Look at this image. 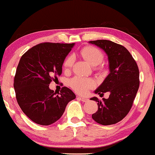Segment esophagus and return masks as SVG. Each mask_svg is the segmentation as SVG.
Masks as SVG:
<instances>
[{"instance_id": "34e87169", "label": "esophagus", "mask_w": 155, "mask_h": 155, "mask_svg": "<svg viewBox=\"0 0 155 155\" xmlns=\"http://www.w3.org/2000/svg\"><path fill=\"white\" fill-rule=\"evenodd\" d=\"M77 98L79 99V100H81V101L84 102L88 101V99H87V97H81V96H78Z\"/></svg>"}]
</instances>
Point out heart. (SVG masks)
I'll list each match as a JSON object with an SVG mask.
<instances>
[{
  "instance_id": "heart-1",
  "label": "heart",
  "mask_w": 155,
  "mask_h": 155,
  "mask_svg": "<svg viewBox=\"0 0 155 155\" xmlns=\"http://www.w3.org/2000/svg\"><path fill=\"white\" fill-rule=\"evenodd\" d=\"M79 55L87 61L93 66H97L102 63L104 60V55L101 50L92 46H86L79 50ZM74 63V58L72 55H69L65 59L63 63V68L65 70H69L72 68ZM70 85L76 92L84 94L89 89L94 86V81L92 79L76 76L70 81Z\"/></svg>"
}]
</instances>
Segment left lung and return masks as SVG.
I'll return each instance as SVG.
<instances>
[{
    "instance_id": "8db88e82",
    "label": "left lung",
    "mask_w": 155,
    "mask_h": 155,
    "mask_svg": "<svg viewBox=\"0 0 155 155\" xmlns=\"http://www.w3.org/2000/svg\"><path fill=\"white\" fill-rule=\"evenodd\" d=\"M107 54L110 74L101 85L94 91L103 95L109 92L107 99L100 100L94 97L90 99L97 102L98 110L92 114L93 120L107 126L123 120L133 105L139 87V71L135 60L123 45L107 40L90 41Z\"/></svg>"
}]
</instances>
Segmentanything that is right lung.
<instances>
[{
	"label": "right lung",
	"mask_w": 155,
	"mask_h": 155,
	"mask_svg": "<svg viewBox=\"0 0 155 155\" xmlns=\"http://www.w3.org/2000/svg\"><path fill=\"white\" fill-rule=\"evenodd\" d=\"M74 46L44 42L28 50L20 59L14 82L16 100L24 114L37 124L56 122L67 104L76 98L66 87L58 95L49 88L50 82L62 74L64 60Z\"/></svg>",
	"instance_id": "1"
}]
</instances>
